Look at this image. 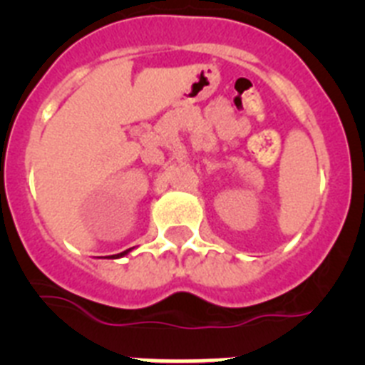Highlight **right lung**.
<instances>
[{
	"mask_svg": "<svg viewBox=\"0 0 365 365\" xmlns=\"http://www.w3.org/2000/svg\"><path fill=\"white\" fill-rule=\"evenodd\" d=\"M131 252V248H128V250H124V252L120 254H115V256H108V257H113V259H118V257H124L125 254H130Z\"/></svg>",
	"mask_w": 365,
	"mask_h": 365,
	"instance_id": "1",
	"label": "right lung"
}]
</instances>
